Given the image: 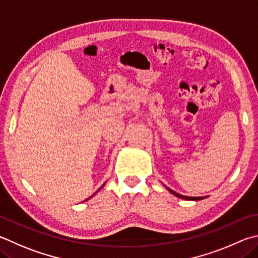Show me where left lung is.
<instances>
[{
    "mask_svg": "<svg viewBox=\"0 0 258 258\" xmlns=\"http://www.w3.org/2000/svg\"><path fill=\"white\" fill-rule=\"evenodd\" d=\"M167 189L170 191L171 194H174L175 196H177V198H179V199H182V200H187V201H200V200H203V199H205V198H208V196H199V198H189V196H184V195H180V194H178V193H176V191H174V190H171V189H169L167 187Z\"/></svg>",
    "mask_w": 258,
    "mask_h": 258,
    "instance_id": "1",
    "label": "left lung"
}]
</instances>
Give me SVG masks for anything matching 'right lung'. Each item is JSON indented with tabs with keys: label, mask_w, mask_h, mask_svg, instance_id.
I'll use <instances>...</instances> for the list:
<instances>
[{
	"label": "right lung",
	"mask_w": 258,
	"mask_h": 258,
	"mask_svg": "<svg viewBox=\"0 0 258 258\" xmlns=\"http://www.w3.org/2000/svg\"><path fill=\"white\" fill-rule=\"evenodd\" d=\"M104 185H105V184H104ZM104 185H102L101 187H104ZM99 189H100V188H99ZM99 189H98V190H99ZM98 190H97V191H98ZM95 194H96V193H95ZM95 194H93V195H95ZM93 195H92V196H93ZM92 196H91V198H92Z\"/></svg>",
	"instance_id": "right-lung-1"
}]
</instances>
